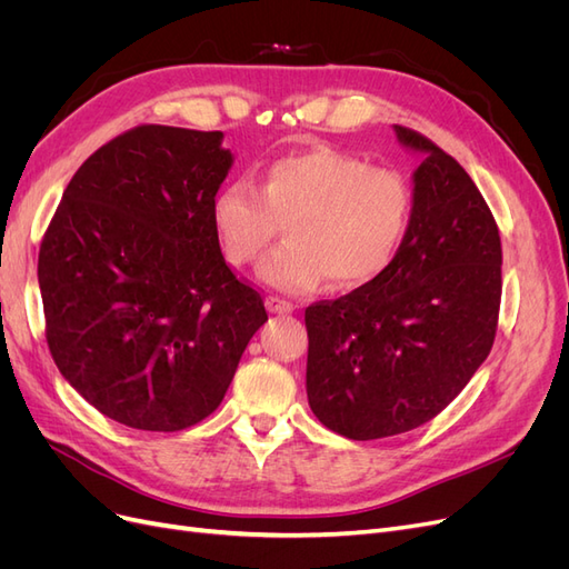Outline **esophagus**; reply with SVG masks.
Instances as JSON below:
<instances>
[{"instance_id": "obj_1", "label": "esophagus", "mask_w": 569, "mask_h": 569, "mask_svg": "<svg viewBox=\"0 0 569 569\" xmlns=\"http://www.w3.org/2000/svg\"><path fill=\"white\" fill-rule=\"evenodd\" d=\"M266 306H268L270 313H278V316H287V313L295 311V306H291V303L284 301V299H280V297H268V299H266Z\"/></svg>"}]
</instances>
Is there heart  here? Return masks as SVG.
<instances>
[{
    "label": "heart",
    "instance_id": "b5f03b06",
    "mask_svg": "<svg viewBox=\"0 0 569 569\" xmlns=\"http://www.w3.org/2000/svg\"><path fill=\"white\" fill-rule=\"evenodd\" d=\"M412 209V184L399 170L316 147L274 159L263 187L247 178L222 184L211 228L226 261L242 268L278 234V218L289 220V242L263 258L258 278L297 295L327 278L337 289L380 278L406 242Z\"/></svg>",
    "mask_w": 569,
    "mask_h": 569
}]
</instances>
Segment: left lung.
Returning <instances> with one entry per match:
<instances>
[{"mask_svg": "<svg viewBox=\"0 0 569 569\" xmlns=\"http://www.w3.org/2000/svg\"><path fill=\"white\" fill-rule=\"evenodd\" d=\"M410 230L380 278L306 308V393L332 432H410L449 406L485 363L501 306V237L465 168L416 130Z\"/></svg>", "mask_w": 569, "mask_h": 569, "instance_id": "8db88e82", "label": "left lung"}]
</instances>
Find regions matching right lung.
<instances>
[{"instance_id":"add662e5","label":"right lung","mask_w":569,"mask_h":569,"mask_svg":"<svg viewBox=\"0 0 569 569\" xmlns=\"http://www.w3.org/2000/svg\"><path fill=\"white\" fill-rule=\"evenodd\" d=\"M232 161L218 130L132 128L78 168L44 232L51 358L120 425L178 432L209 418L268 320L211 228Z\"/></svg>"}]
</instances>
